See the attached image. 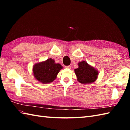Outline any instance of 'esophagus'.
Listing matches in <instances>:
<instances>
[{
  "label": "esophagus",
  "instance_id": "esophagus-1",
  "mask_svg": "<svg viewBox=\"0 0 130 130\" xmlns=\"http://www.w3.org/2000/svg\"><path fill=\"white\" fill-rule=\"evenodd\" d=\"M65 68L66 69H71L70 66H65Z\"/></svg>",
  "mask_w": 130,
  "mask_h": 130
}]
</instances>
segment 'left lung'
Here are the masks:
<instances>
[{
    "label": "left lung",
    "instance_id": "1",
    "mask_svg": "<svg viewBox=\"0 0 130 130\" xmlns=\"http://www.w3.org/2000/svg\"><path fill=\"white\" fill-rule=\"evenodd\" d=\"M78 81L83 84L94 82L98 76V71L93 67L82 61L78 63V68L74 70Z\"/></svg>",
    "mask_w": 130,
    "mask_h": 130
}]
</instances>
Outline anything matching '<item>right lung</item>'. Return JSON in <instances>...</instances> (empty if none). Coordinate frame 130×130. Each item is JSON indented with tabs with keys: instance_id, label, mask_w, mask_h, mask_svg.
<instances>
[{
	"instance_id": "add662e5",
	"label": "right lung",
	"mask_w": 130,
	"mask_h": 130,
	"mask_svg": "<svg viewBox=\"0 0 130 130\" xmlns=\"http://www.w3.org/2000/svg\"><path fill=\"white\" fill-rule=\"evenodd\" d=\"M63 68L60 63H55L51 58L35 63L33 67V75L42 84L50 83L56 79L58 73Z\"/></svg>"
}]
</instances>
